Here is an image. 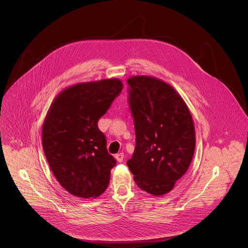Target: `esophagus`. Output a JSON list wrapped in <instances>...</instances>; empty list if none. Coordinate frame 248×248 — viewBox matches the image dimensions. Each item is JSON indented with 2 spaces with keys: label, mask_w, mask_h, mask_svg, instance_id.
<instances>
[{
  "label": "esophagus",
  "mask_w": 248,
  "mask_h": 248,
  "mask_svg": "<svg viewBox=\"0 0 248 248\" xmlns=\"http://www.w3.org/2000/svg\"><path fill=\"white\" fill-rule=\"evenodd\" d=\"M124 153H119V154H116L115 155V159H116V161L117 162H123V160H124Z\"/></svg>",
  "instance_id": "1"
}]
</instances>
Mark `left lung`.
<instances>
[{
	"label": "left lung",
	"instance_id": "obj_1",
	"mask_svg": "<svg viewBox=\"0 0 248 248\" xmlns=\"http://www.w3.org/2000/svg\"><path fill=\"white\" fill-rule=\"evenodd\" d=\"M136 148L126 162L138 187L154 196L170 192L184 176L195 151V127L185 101L152 76L127 79Z\"/></svg>",
	"mask_w": 248,
	"mask_h": 248
}]
</instances>
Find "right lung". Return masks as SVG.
<instances>
[{
	"instance_id": "add662e5",
	"label": "right lung",
	"mask_w": 248,
	"mask_h": 248,
	"mask_svg": "<svg viewBox=\"0 0 248 248\" xmlns=\"http://www.w3.org/2000/svg\"><path fill=\"white\" fill-rule=\"evenodd\" d=\"M117 78L78 83L56 96L45 117L42 146L59 184L79 198H95L108 186L116 161L97 122L123 90Z\"/></svg>"
}]
</instances>
